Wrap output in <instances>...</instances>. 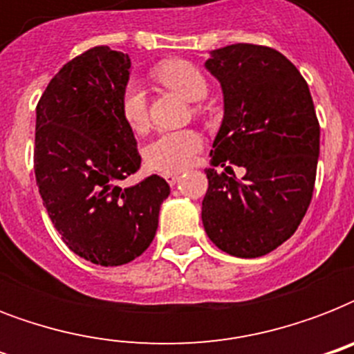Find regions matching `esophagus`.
Here are the masks:
<instances>
[{
	"label": "esophagus",
	"mask_w": 354,
	"mask_h": 354,
	"mask_svg": "<svg viewBox=\"0 0 354 354\" xmlns=\"http://www.w3.org/2000/svg\"><path fill=\"white\" fill-rule=\"evenodd\" d=\"M163 178H165L169 185H174V183L180 180V174H178V172H165V174H163Z\"/></svg>",
	"instance_id": "esophagus-1"
}]
</instances>
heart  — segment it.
<instances>
[{"label": "heart", "instance_id": "heart-1", "mask_svg": "<svg viewBox=\"0 0 354 354\" xmlns=\"http://www.w3.org/2000/svg\"><path fill=\"white\" fill-rule=\"evenodd\" d=\"M154 77L187 101H202L207 95V79L194 64L172 60L154 69ZM122 121L133 132H143L149 127V108L143 88L138 82H128L121 93ZM202 149V136L194 130H172L158 133L143 149L145 163L158 172H178L193 163Z\"/></svg>", "mask_w": 354, "mask_h": 354}]
</instances>
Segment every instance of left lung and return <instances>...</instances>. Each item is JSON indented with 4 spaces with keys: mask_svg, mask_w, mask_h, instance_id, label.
<instances>
[{
    "mask_svg": "<svg viewBox=\"0 0 354 354\" xmlns=\"http://www.w3.org/2000/svg\"><path fill=\"white\" fill-rule=\"evenodd\" d=\"M221 80L224 121L205 169L202 222L215 246L235 257H261L288 241L313 200L319 122L307 80L272 47L233 44L211 53ZM227 165L244 166L236 183Z\"/></svg>",
    "mask_w": 354,
    "mask_h": 354,
    "instance_id": "1",
    "label": "left lung"
}]
</instances>
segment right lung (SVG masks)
Wrapping results in <instances>:
<instances>
[{"label": "right lung", "mask_w": 354, "mask_h": 354, "mask_svg": "<svg viewBox=\"0 0 354 354\" xmlns=\"http://www.w3.org/2000/svg\"><path fill=\"white\" fill-rule=\"evenodd\" d=\"M128 75V55L91 47L64 64L36 106L35 174L47 215L71 252L101 266L130 263L150 246L171 193L156 174L119 185L141 165L119 108Z\"/></svg>", "instance_id": "obj_1"}]
</instances>
